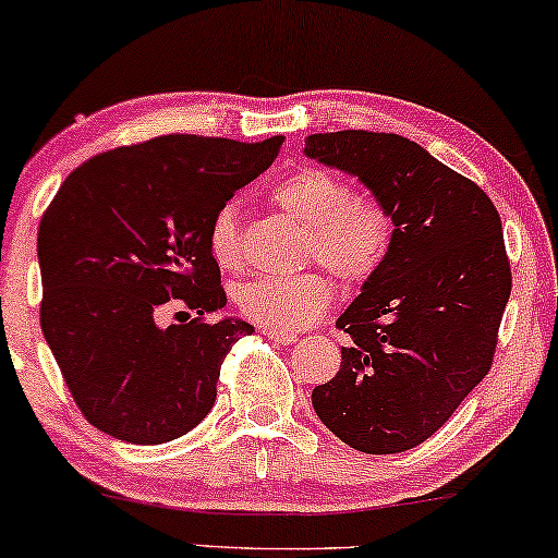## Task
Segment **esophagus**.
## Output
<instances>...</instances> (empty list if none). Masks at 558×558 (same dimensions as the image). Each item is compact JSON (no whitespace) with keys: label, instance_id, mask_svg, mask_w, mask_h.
Here are the masks:
<instances>
[{"label":"esophagus","instance_id":"1","mask_svg":"<svg viewBox=\"0 0 558 558\" xmlns=\"http://www.w3.org/2000/svg\"><path fill=\"white\" fill-rule=\"evenodd\" d=\"M264 335L274 342H279V345H292V342H296V335L294 332H287V330H271V327H266Z\"/></svg>","mask_w":558,"mask_h":558}]
</instances>
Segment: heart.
I'll return each instance as SVG.
<instances>
[{"label": "heart", "mask_w": 558, "mask_h": 558, "mask_svg": "<svg viewBox=\"0 0 558 558\" xmlns=\"http://www.w3.org/2000/svg\"><path fill=\"white\" fill-rule=\"evenodd\" d=\"M281 210L310 228V256L345 281H363L384 264L391 246V218L378 203L355 197L340 174L323 167L289 172L274 187ZM210 254L220 269H239L243 243L233 205L216 213L208 233ZM335 284L325 271L294 277H258L235 294L243 315L271 330H302L330 307Z\"/></svg>", "instance_id": "1"}]
</instances>
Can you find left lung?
I'll return each mask as SVG.
<instances>
[{"label":"left lung","mask_w":558,"mask_h":558,"mask_svg":"<svg viewBox=\"0 0 558 558\" xmlns=\"http://www.w3.org/2000/svg\"><path fill=\"white\" fill-rule=\"evenodd\" d=\"M304 155L357 178L393 223L384 264L338 317L348 345L312 407L357 452H407L490 371L510 296L500 216L475 182L407 136L312 134Z\"/></svg>","instance_id":"8db88e82"}]
</instances>
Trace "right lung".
<instances>
[{"mask_svg": "<svg viewBox=\"0 0 558 558\" xmlns=\"http://www.w3.org/2000/svg\"><path fill=\"white\" fill-rule=\"evenodd\" d=\"M281 136L167 134L104 151L68 174L37 231L40 327L75 403L129 445H165L216 403L220 363L254 325L226 307L208 233ZM167 303L195 320L161 325Z\"/></svg>", "mask_w": 558, "mask_h": 558, "instance_id": "add662e5", "label": "right lung"}]
</instances>
